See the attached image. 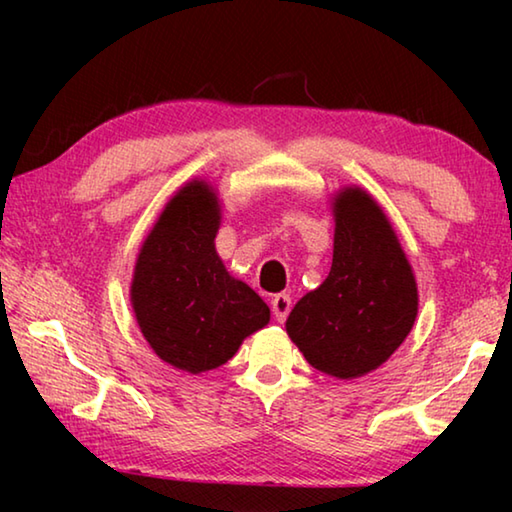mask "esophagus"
Returning a JSON list of instances; mask_svg holds the SVG:
<instances>
[{
	"label": "esophagus",
	"instance_id": "esophagus-1",
	"mask_svg": "<svg viewBox=\"0 0 512 512\" xmlns=\"http://www.w3.org/2000/svg\"><path fill=\"white\" fill-rule=\"evenodd\" d=\"M271 309H273V316L277 323H284L291 311V298L287 296V293H277V296H273V300H271Z\"/></svg>",
	"mask_w": 512,
	"mask_h": 512
}]
</instances>
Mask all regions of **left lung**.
Listing matches in <instances>:
<instances>
[{"label": "left lung", "instance_id": "1", "mask_svg": "<svg viewBox=\"0 0 512 512\" xmlns=\"http://www.w3.org/2000/svg\"><path fill=\"white\" fill-rule=\"evenodd\" d=\"M332 268L287 318L289 339L316 370L357 379L400 348L418 316V284L391 221L361 187L332 201Z\"/></svg>", "mask_w": 512, "mask_h": 512}]
</instances>
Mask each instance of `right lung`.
Returning <instances> with one entry per match:
<instances>
[{"label": "right lung", "instance_id": "1", "mask_svg": "<svg viewBox=\"0 0 512 512\" xmlns=\"http://www.w3.org/2000/svg\"><path fill=\"white\" fill-rule=\"evenodd\" d=\"M219 196L205 180L180 187L144 239L131 305L144 339L169 366L207 372L232 359L271 309L216 255Z\"/></svg>", "mask_w": 512, "mask_h": 512}]
</instances>
